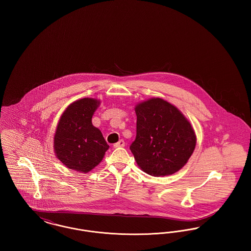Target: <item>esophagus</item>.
Returning a JSON list of instances; mask_svg holds the SVG:
<instances>
[{
	"label": "esophagus",
	"instance_id": "obj_1",
	"mask_svg": "<svg viewBox=\"0 0 251 251\" xmlns=\"http://www.w3.org/2000/svg\"><path fill=\"white\" fill-rule=\"evenodd\" d=\"M124 146H125V142L121 139L118 143H116L114 145V148H116V149H117V148H122V147H124Z\"/></svg>",
	"mask_w": 251,
	"mask_h": 251
}]
</instances>
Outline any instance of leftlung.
<instances>
[{
  "label": "left lung",
  "mask_w": 251,
  "mask_h": 251,
  "mask_svg": "<svg viewBox=\"0 0 251 251\" xmlns=\"http://www.w3.org/2000/svg\"><path fill=\"white\" fill-rule=\"evenodd\" d=\"M134 111L136 137L130 149L137 166L154 177L179 171L188 162L197 144L189 120L161 98L138 102Z\"/></svg>",
  "instance_id": "obj_1"
}]
</instances>
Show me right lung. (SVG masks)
I'll use <instances>...</instances> for the list:
<instances>
[{
	"label": "right lung",
	"instance_id": "1",
	"mask_svg": "<svg viewBox=\"0 0 251 251\" xmlns=\"http://www.w3.org/2000/svg\"><path fill=\"white\" fill-rule=\"evenodd\" d=\"M100 100L83 98L71 103L60 117L53 136L57 159L70 169L87 173L97 167L109 149L105 139L92 124Z\"/></svg>",
	"mask_w": 251,
	"mask_h": 251
}]
</instances>
